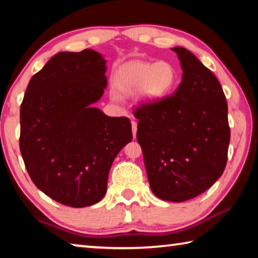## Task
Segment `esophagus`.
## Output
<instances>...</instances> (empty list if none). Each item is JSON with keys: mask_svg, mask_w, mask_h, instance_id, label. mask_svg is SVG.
Wrapping results in <instances>:
<instances>
[{"mask_svg": "<svg viewBox=\"0 0 258 258\" xmlns=\"http://www.w3.org/2000/svg\"><path fill=\"white\" fill-rule=\"evenodd\" d=\"M137 132H138V124L137 121H132V133H133V138L137 137Z\"/></svg>", "mask_w": 258, "mask_h": 258, "instance_id": "esophagus-1", "label": "esophagus"}]
</instances>
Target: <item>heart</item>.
<instances>
[{
	"label": "heart",
	"instance_id": "1",
	"mask_svg": "<svg viewBox=\"0 0 258 258\" xmlns=\"http://www.w3.org/2000/svg\"><path fill=\"white\" fill-rule=\"evenodd\" d=\"M177 83V72L169 61L160 60L155 63L147 61H131L116 73V91L123 95L138 92L140 101L156 102L169 94Z\"/></svg>",
	"mask_w": 258,
	"mask_h": 258
}]
</instances>
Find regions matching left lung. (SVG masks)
<instances>
[{
    "instance_id": "1",
    "label": "left lung",
    "mask_w": 258,
    "mask_h": 258,
    "mask_svg": "<svg viewBox=\"0 0 258 258\" xmlns=\"http://www.w3.org/2000/svg\"><path fill=\"white\" fill-rule=\"evenodd\" d=\"M172 50L181 62V84L169 97L141 104L134 116L151 191L181 203L203 194L223 174L230 127L215 75L189 50Z\"/></svg>"
}]
</instances>
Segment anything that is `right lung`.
I'll return each instance as SVG.
<instances>
[{
    "instance_id": "1",
    "label": "right lung",
    "mask_w": 258,
    "mask_h": 258,
    "mask_svg": "<svg viewBox=\"0 0 258 258\" xmlns=\"http://www.w3.org/2000/svg\"><path fill=\"white\" fill-rule=\"evenodd\" d=\"M99 52H59L30 78L20 107L19 146L38 189L69 207L99 203L113 159L132 141L127 117L93 107L107 87Z\"/></svg>"
}]
</instances>
